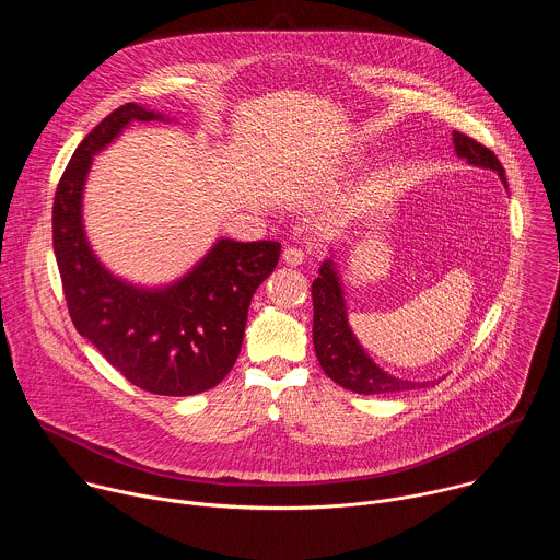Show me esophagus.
Segmentation results:
<instances>
[{
    "instance_id": "esophagus-1",
    "label": "esophagus",
    "mask_w": 560,
    "mask_h": 560,
    "mask_svg": "<svg viewBox=\"0 0 560 560\" xmlns=\"http://www.w3.org/2000/svg\"><path fill=\"white\" fill-rule=\"evenodd\" d=\"M305 259H307V253H305L303 248L288 246V248L283 250V261H285L288 266H301V264H305Z\"/></svg>"
}]
</instances>
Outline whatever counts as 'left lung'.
<instances>
[{
    "label": "left lung",
    "mask_w": 560,
    "mask_h": 560,
    "mask_svg": "<svg viewBox=\"0 0 560 560\" xmlns=\"http://www.w3.org/2000/svg\"><path fill=\"white\" fill-rule=\"evenodd\" d=\"M454 145L458 156L467 159V162L474 166L497 171L503 184H508L505 168L501 166L499 156L488 145L458 130H454ZM312 303H314L312 339H314L316 359L335 383L357 394H394V392L432 385V383H415L406 378H396L370 361V357L363 352V348L357 343L354 335L350 332L341 285L330 261L322 266L318 277L312 283Z\"/></svg>",
    "instance_id": "left-lung-1"
}]
</instances>
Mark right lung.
<instances>
[{
    "label": "right lung",
    "instance_id": "right-lung-1",
    "mask_svg": "<svg viewBox=\"0 0 560 560\" xmlns=\"http://www.w3.org/2000/svg\"><path fill=\"white\" fill-rule=\"evenodd\" d=\"M162 119L124 104L77 145L57 184L52 248L77 332L132 385L164 396L199 394L232 370L244 343L248 305L279 261V242H221L179 283L139 290L104 270L82 225V190L93 154L130 121Z\"/></svg>",
    "mask_w": 560,
    "mask_h": 560
}]
</instances>
